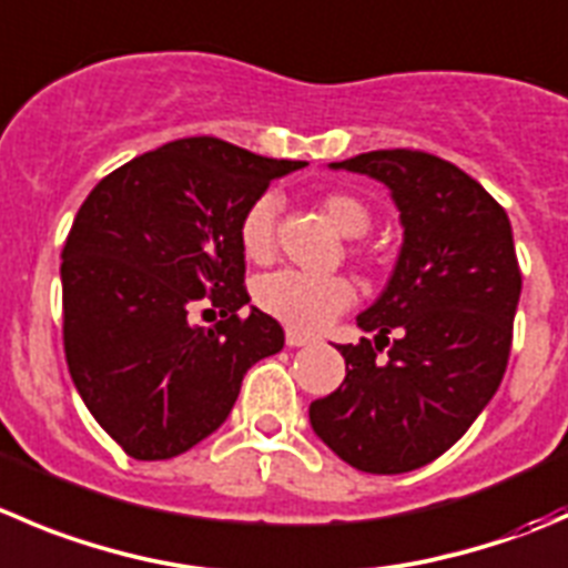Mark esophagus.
<instances>
[{
    "instance_id": "1",
    "label": "esophagus",
    "mask_w": 568,
    "mask_h": 568,
    "mask_svg": "<svg viewBox=\"0 0 568 568\" xmlns=\"http://www.w3.org/2000/svg\"><path fill=\"white\" fill-rule=\"evenodd\" d=\"M285 344H288V346H307V344H313V338H311V335L300 333V329H285Z\"/></svg>"
}]
</instances>
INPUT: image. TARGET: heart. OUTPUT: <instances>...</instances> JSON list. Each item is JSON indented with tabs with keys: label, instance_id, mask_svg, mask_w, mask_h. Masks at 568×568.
Here are the masks:
<instances>
[{
	"label": "heart",
	"instance_id": "heart-1",
	"mask_svg": "<svg viewBox=\"0 0 568 568\" xmlns=\"http://www.w3.org/2000/svg\"><path fill=\"white\" fill-rule=\"evenodd\" d=\"M318 207L346 239H361L372 227V211L361 196L349 194V191H329L318 200ZM277 196L263 194L250 202L241 216L239 244L250 261H272L274 250H277ZM255 300L268 316L288 324L291 329L316 333L352 305L355 288L341 274H305L285 268V272H274L257 283Z\"/></svg>",
	"mask_w": 568,
	"mask_h": 568
}]
</instances>
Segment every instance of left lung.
<instances>
[{
    "label": "left lung",
    "instance_id": "left-lung-1",
    "mask_svg": "<svg viewBox=\"0 0 568 568\" xmlns=\"http://www.w3.org/2000/svg\"><path fill=\"white\" fill-rule=\"evenodd\" d=\"M333 169L388 185L405 244L357 316L377 335L338 346L346 377L311 402V424L357 471L402 475L442 458L503 383L521 294L514 233L477 180L427 152H363Z\"/></svg>",
    "mask_w": 568,
    "mask_h": 568
}]
</instances>
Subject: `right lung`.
I'll use <instances>...</instances> for the list:
<instances>
[{
  "label": "right lung",
  "mask_w": 568,
  "mask_h": 568,
  "mask_svg": "<svg viewBox=\"0 0 568 568\" xmlns=\"http://www.w3.org/2000/svg\"><path fill=\"white\" fill-rule=\"evenodd\" d=\"M274 161L222 138H180L99 180L63 246V349L99 427L135 460H166L222 427L246 368L283 349L252 307L239 222ZM211 301L213 328L187 322Z\"/></svg>",
  "instance_id": "add662e5"
}]
</instances>
